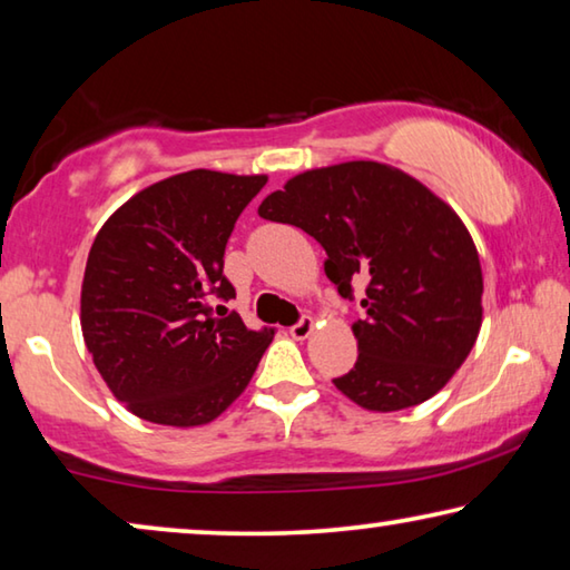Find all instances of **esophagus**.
<instances>
[{"label":"esophagus","instance_id":"obj_1","mask_svg":"<svg viewBox=\"0 0 570 570\" xmlns=\"http://www.w3.org/2000/svg\"><path fill=\"white\" fill-rule=\"evenodd\" d=\"M312 330H314V320L309 317V314H306V317H302L299 322H296L288 332H292L294 340H306L312 334Z\"/></svg>","mask_w":570,"mask_h":570}]
</instances>
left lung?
Listing matches in <instances>:
<instances>
[{"instance_id": "left-lung-1", "label": "left lung", "mask_w": 570, "mask_h": 570, "mask_svg": "<svg viewBox=\"0 0 570 570\" xmlns=\"http://www.w3.org/2000/svg\"><path fill=\"white\" fill-rule=\"evenodd\" d=\"M258 215L309 233L340 296L365 292V317L352 324L357 363L332 381L350 401L411 409L462 367L482 327L480 256L459 215L419 179L381 161L309 169Z\"/></svg>"}]
</instances>
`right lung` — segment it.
<instances>
[{
	"mask_svg": "<svg viewBox=\"0 0 570 570\" xmlns=\"http://www.w3.org/2000/svg\"><path fill=\"white\" fill-rule=\"evenodd\" d=\"M266 175L193 169L149 185L104 223L80 288V327L126 409L161 426H203L246 391L274 330L223 304L225 243Z\"/></svg>",
	"mask_w": 570,
	"mask_h": 570,
	"instance_id": "obj_1",
	"label": "right lung"
}]
</instances>
